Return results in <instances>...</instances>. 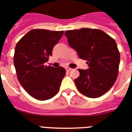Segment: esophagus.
<instances>
[{
	"instance_id": "esophagus-1",
	"label": "esophagus",
	"mask_w": 132,
	"mask_h": 132,
	"mask_svg": "<svg viewBox=\"0 0 132 132\" xmlns=\"http://www.w3.org/2000/svg\"><path fill=\"white\" fill-rule=\"evenodd\" d=\"M66 71H71L72 70V69H71V68H69V67H66Z\"/></svg>"
}]
</instances>
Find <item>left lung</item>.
<instances>
[{"label": "left lung", "mask_w": 132, "mask_h": 132, "mask_svg": "<svg viewBox=\"0 0 132 132\" xmlns=\"http://www.w3.org/2000/svg\"><path fill=\"white\" fill-rule=\"evenodd\" d=\"M64 35L88 66L86 70L78 69L80 76L74 80L77 89L87 97H100L112 87L118 75L120 54L116 42L96 29L67 30Z\"/></svg>", "instance_id": "left-lung-1"}]
</instances>
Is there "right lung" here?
Instances as JSON below:
<instances>
[{"mask_svg": "<svg viewBox=\"0 0 132 132\" xmlns=\"http://www.w3.org/2000/svg\"><path fill=\"white\" fill-rule=\"evenodd\" d=\"M63 31L35 29L17 43L14 66L19 82L32 97L39 100L51 99L60 88L66 75L63 67L46 66L54 46L59 42Z\"/></svg>", "mask_w": 132, "mask_h": 132, "instance_id": "obj_1", "label": "right lung"}]
</instances>
